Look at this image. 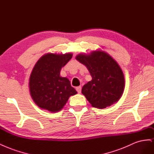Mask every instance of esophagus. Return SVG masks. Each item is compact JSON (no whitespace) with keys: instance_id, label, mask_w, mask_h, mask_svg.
<instances>
[{"instance_id":"obj_1","label":"esophagus","mask_w":154,"mask_h":154,"mask_svg":"<svg viewBox=\"0 0 154 154\" xmlns=\"http://www.w3.org/2000/svg\"><path fill=\"white\" fill-rule=\"evenodd\" d=\"M76 90L78 92V93H81V86H78L76 88Z\"/></svg>"}]
</instances>
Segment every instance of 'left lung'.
<instances>
[{
	"label": "left lung",
	"instance_id": "1",
	"mask_svg": "<svg viewBox=\"0 0 154 154\" xmlns=\"http://www.w3.org/2000/svg\"><path fill=\"white\" fill-rule=\"evenodd\" d=\"M76 59L86 66L92 77L82 87V93L93 107L103 109L119 100L125 88V79L115 59L101 51L79 54Z\"/></svg>",
	"mask_w": 154,
	"mask_h": 154
}]
</instances>
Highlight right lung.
<instances>
[{"instance_id": "obj_1", "label": "right lung", "mask_w": 154, "mask_h": 154, "mask_svg": "<svg viewBox=\"0 0 154 154\" xmlns=\"http://www.w3.org/2000/svg\"><path fill=\"white\" fill-rule=\"evenodd\" d=\"M72 54H45L37 61L29 78V90L34 102L42 109L56 112L77 93L66 77L60 76L62 67L70 60Z\"/></svg>"}]
</instances>
